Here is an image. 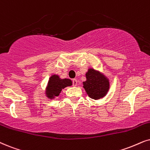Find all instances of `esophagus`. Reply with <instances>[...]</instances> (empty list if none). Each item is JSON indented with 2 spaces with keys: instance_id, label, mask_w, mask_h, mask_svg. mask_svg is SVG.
Listing matches in <instances>:
<instances>
[{
  "instance_id": "esophagus-1",
  "label": "esophagus",
  "mask_w": 150,
  "mask_h": 150,
  "mask_svg": "<svg viewBox=\"0 0 150 150\" xmlns=\"http://www.w3.org/2000/svg\"><path fill=\"white\" fill-rule=\"evenodd\" d=\"M72 81H73V86H77V79H73V80H72Z\"/></svg>"
}]
</instances>
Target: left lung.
Instances as JSON below:
<instances>
[{
    "instance_id": "obj_1",
    "label": "left lung",
    "mask_w": 150,
    "mask_h": 150,
    "mask_svg": "<svg viewBox=\"0 0 150 150\" xmlns=\"http://www.w3.org/2000/svg\"><path fill=\"white\" fill-rule=\"evenodd\" d=\"M86 77V81L83 82V85L89 97L94 100L103 98L109 88V80L105 75L93 69H89Z\"/></svg>"
}]
</instances>
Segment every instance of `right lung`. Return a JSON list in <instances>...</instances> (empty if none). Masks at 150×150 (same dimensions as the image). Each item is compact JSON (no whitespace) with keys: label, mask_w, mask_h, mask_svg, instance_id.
Listing matches in <instances>:
<instances>
[{"label":"right lung","mask_w":150,"mask_h":150,"mask_svg":"<svg viewBox=\"0 0 150 150\" xmlns=\"http://www.w3.org/2000/svg\"><path fill=\"white\" fill-rule=\"evenodd\" d=\"M72 81L69 79H60L58 75H52L50 77L47 86L46 94L48 98H52L58 96L63 88L66 86H71Z\"/></svg>","instance_id":"obj_1"}]
</instances>
